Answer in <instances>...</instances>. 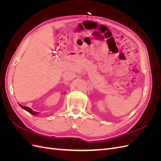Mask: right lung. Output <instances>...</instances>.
<instances>
[{"label":"right lung","instance_id":"right-lung-1","mask_svg":"<svg viewBox=\"0 0 161 161\" xmlns=\"http://www.w3.org/2000/svg\"><path fill=\"white\" fill-rule=\"evenodd\" d=\"M20 105L21 108H22L23 109L26 110L27 111H28V112H29V113L31 114H32V115H37V112L33 111V110H32V109H31L30 108H27V107H25V106H23V105Z\"/></svg>","mask_w":161,"mask_h":161}]
</instances>
